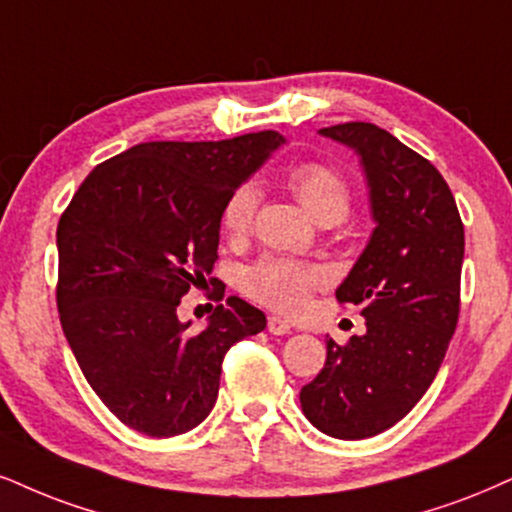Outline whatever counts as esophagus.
I'll return each mask as SVG.
<instances>
[{
    "instance_id": "34e87169",
    "label": "esophagus",
    "mask_w": 512,
    "mask_h": 512,
    "mask_svg": "<svg viewBox=\"0 0 512 512\" xmlns=\"http://www.w3.org/2000/svg\"><path fill=\"white\" fill-rule=\"evenodd\" d=\"M289 330H292V325H289L285 318H277V315H270V318H268V332L270 334H287Z\"/></svg>"
}]
</instances>
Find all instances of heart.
<instances>
[{"instance_id": "obj_1", "label": "heart", "mask_w": 512, "mask_h": 512, "mask_svg": "<svg viewBox=\"0 0 512 512\" xmlns=\"http://www.w3.org/2000/svg\"><path fill=\"white\" fill-rule=\"evenodd\" d=\"M287 185L306 208L315 223L330 227L342 223L351 208V187L342 173L318 161L299 163L287 173ZM258 206V187L254 182L239 185L225 199L220 223L230 237H242L254 223ZM323 273L308 263L282 256H263L242 277L244 292L258 304L277 313L299 315L306 311Z\"/></svg>"}]
</instances>
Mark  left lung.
I'll use <instances>...</instances> for the list:
<instances>
[{"mask_svg":"<svg viewBox=\"0 0 512 512\" xmlns=\"http://www.w3.org/2000/svg\"><path fill=\"white\" fill-rule=\"evenodd\" d=\"M320 135L361 159L375 220L370 242L337 287L361 308L365 334L327 339L325 368L301 389L304 415L334 439H368L422 399L456 332L465 232L449 185L430 161L372 123Z\"/></svg>","mask_w":512,"mask_h":512,"instance_id":"obj_1","label":"left lung"}]
</instances>
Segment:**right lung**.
Masks as SVG:
<instances>
[{
    "instance_id": "1",
    "label": "right lung",
    "mask_w": 512,
    "mask_h": 512,
    "mask_svg": "<svg viewBox=\"0 0 512 512\" xmlns=\"http://www.w3.org/2000/svg\"><path fill=\"white\" fill-rule=\"evenodd\" d=\"M280 144L275 130L137 144L99 163L63 211V334L94 394L132 430L163 439L197 427L218 399L227 349L266 327L239 296L213 308L201 332L178 306L218 261L225 199Z\"/></svg>"
}]
</instances>
